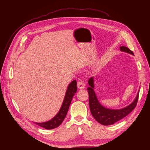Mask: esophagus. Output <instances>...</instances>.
<instances>
[{
	"instance_id": "esophagus-1",
	"label": "esophagus",
	"mask_w": 150,
	"mask_h": 150,
	"mask_svg": "<svg viewBox=\"0 0 150 150\" xmlns=\"http://www.w3.org/2000/svg\"><path fill=\"white\" fill-rule=\"evenodd\" d=\"M84 86H85V84L83 83L82 81H79V82H78V84H77V86H78V88L80 89H84Z\"/></svg>"
}]
</instances>
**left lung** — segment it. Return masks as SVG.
I'll return each instance as SVG.
<instances>
[{"label": "left lung", "instance_id": "obj_1", "mask_svg": "<svg viewBox=\"0 0 150 150\" xmlns=\"http://www.w3.org/2000/svg\"><path fill=\"white\" fill-rule=\"evenodd\" d=\"M120 50L121 51L134 55V53L129 48L125 46L120 47ZM88 84L89 87L88 88V91L89 94V104L91 112L94 118L103 125H111L124 118L125 117L129 115L137 106L139 91H138L137 96L133 102L129 106L122 109H120V110H111V109L103 106L98 101L96 95L93 89L94 79L93 77L89 78Z\"/></svg>", "mask_w": 150, "mask_h": 150}]
</instances>
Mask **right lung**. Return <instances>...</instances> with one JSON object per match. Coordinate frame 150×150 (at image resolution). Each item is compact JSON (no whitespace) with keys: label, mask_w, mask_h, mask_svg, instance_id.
I'll use <instances>...</instances> for the list:
<instances>
[{"label":"right lung","mask_w":150,"mask_h":150,"mask_svg":"<svg viewBox=\"0 0 150 150\" xmlns=\"http://www.w3.org/2000/svg\"><path fill=\"white\" fill-rule=\"evenodd\" d=\"M76 91L77 83L76 80H74L68 86L64 101H63L61 108L57 114L52 119L48 121L44 122H35V123L46 129H51L58 127L64 121L68 110H69L72 99Z\"/></svg>","instance_id":"add662e5"}]
</instances>
